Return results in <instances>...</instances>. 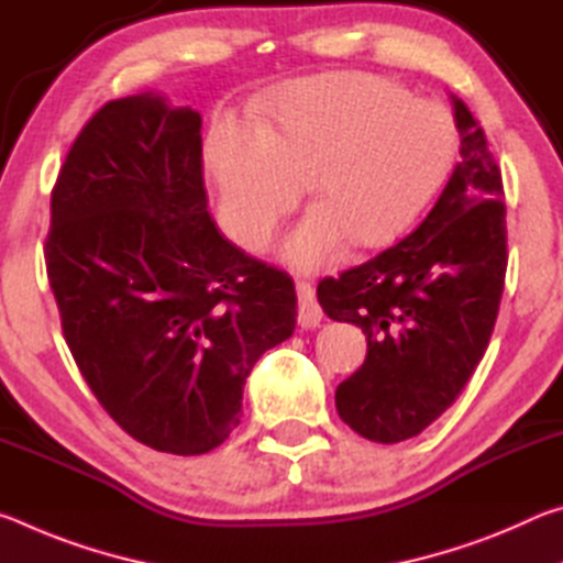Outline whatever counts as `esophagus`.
Masks as SVG:
<instances>
[{
  "label": "esophagus",
  "mask_w": 563,
  "mask_h": 563,
  "mask_svg": "<svg viewBox=\"0 0 563 563\" xmlns=\"http://www.w3.org/2000/svg\"><path fill=\"white\" fill-rule=\"evenodd\" d=\"M295 290H298V322L302 328H318L322 320V308L316 298V288L308 280L295 283Z\"/></svg>",
  "instance_id": "1"
}]
</instances>
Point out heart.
Listing matches in <instances>:
<instances>
[{"instance_id":"1","label":"heart","mask_w":563,"mask_h":563,"mask_svg":"<svg viewBox=\"0 0 563 563\" xmlns=\"http://www.w3.org/2000/svg\"><path fill=\"white\" fill-rule=\"evenodd\" d=\"M460 131L437 101L367 74H335L283 89L261 126L223 119L206 164L225 233L247 251L271 241L310 180L318 206L288 238L305 268L335 261L352 238L385 245L407 231L454 166Z\"/></svg>"}]
</instances>
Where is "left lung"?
I'll use <instances>...</instances> for the list:
<instances>
[{"mask_svg": "<svg viewBox=\"0 0 563 563\" xmlns=\"http://www.w3.org/2000/svg\"><path fill=\"white\" fill-rule=\"evenodd\" d=\"M460 164L417 231L318 285L328 318L355 322L367 357L335 407L360 437L395 444L440 417L489 345L507 275V206L487 136L452 97Z\"/></svg>", "mask_w": 563, "mask_h": 563, "instance_id": "8db88e82", "label": "left lung"}]
</instances>
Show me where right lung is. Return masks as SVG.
Wrapping results in <instances>:
<instances>
[{"label": "right lung", "instance_id": "obj_1", "mask_svg": "<svg viewBox=\"0 0 563 563\" xmlns=\"http://www.w3.org/2000/svg\"><path fill=\"white\" fill-rule=\"evenodd\" d=\"M44 261L91 393L158 452L223 444L245 377L295 330L290 275L208 213L201 113L156 93L103 103L84 123L52 190Z\"/></svg>", "mask_w": 563, "mask_h": 563}]
</instances>
